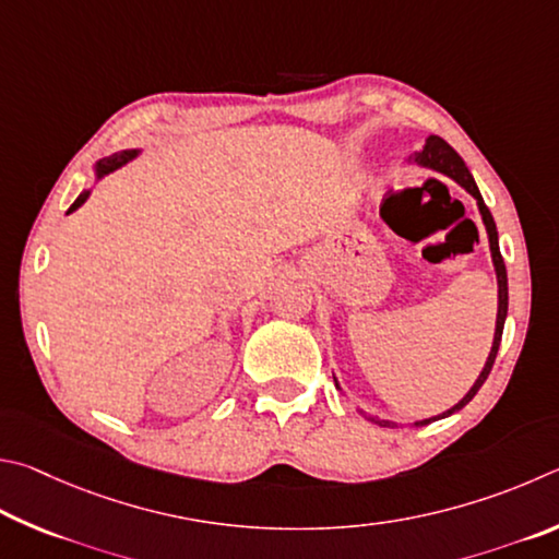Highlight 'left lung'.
<instances>
[{
    "label": "left lung",
    "instance_id": "8db88e82",
    "mask_svg": "<svg viewBox=\"0 0 559 559\" xmlns=\"http://www.w3.org/2000/svg\"><path fill=\"white\" fill-rule=\"evenodd\" d=\"M409 162H415V164H419V166H425V169H432V171H439V174L449 176V179H454L459 186H462V189H466L468 193L474 195V199H476V205H478V213H481V221H484V225H486L488 248H491V260H493V267H496V282H498L496 334H493V346H491V354H488V358H486V366H484V370H481V373H478V378H476V383L472 385V390H468V393H466L462 400H459V403H456L454 407H449L447 413L437 415V417L419 419V423H415V427H425V425H429V423H437V419H444V417H449V415L459 413V409H462V407H466L468 403H472L474 395H476L478 390H481V385L486 383L488 373H491L493 360H496V354H498V346H501V336H503L506 317H508V274H506V264H503V258H501V248H498V230H496L493 215H491V211L486 209V203H484V199H481V191H478V186H476V181H474V176H472V171L466 169V164H464L462 156H459V154L452 150V146H449V144L442 140V136L429 134L423 150H419V152H415L413 156H409ZM334 383H336V388L341 390V385H338V380H336V378H334ZM360 415H364L366 419H370V423H373V425H380V427H395V423H390V419H380V417H376V415H368V413H364V409H360Z\"/></svg>",
    "mask_w": 559,
    "mask_h": 559
}]
</instances>
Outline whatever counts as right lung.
Wrapping results in <instances>:
<instances>
[{"label": "right lung", "mask_w": 559, "mask_h": 559, "mask_svg": "<svg viewBox=\"0 0 559 559\" xmlns=\"http://www.w3.org/2000/svg\"><path fill=\"white\" fill-rule=\"evenodd\" d=\"M134 156H140V150H122V152H117L112 156H105V159H100V162H95V179H103L105 174L120 169V166H124L127 162H132ZM87 195H91V191H83L81 195H78L71 209H68V213L81 209V205L87 201Z\"/></svg>", "instance_id": "right-lung-1"}]
</instances>
